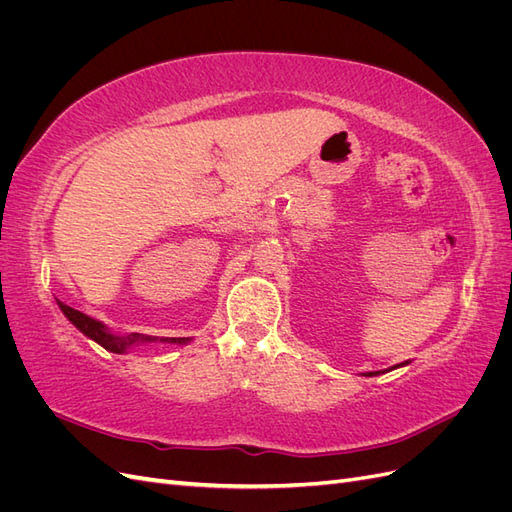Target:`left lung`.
Returning a JSON list of instances; mask_svg holds the SVG:
<instances>
[{
  "label": "left lung",
  "instance_id": "obj_1",
  "mask_svg": "<svg viewBox=\"0 0 512 512\" xmlns=\"http://www.w3.org/2000/svg\"><path fill=\"white\" fill-rule=\"evenodd\" d=\"M401 365H408V361L406 363H399L397 367H401ZM378 374H382V371H369V374H365V376H378Z\"/></svg>",
  "mask_w": 512,
  "mask_h": 512
}]
</instances>
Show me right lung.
<instances>
[{"label": "right lung", "instance_id": "add662e5", "mask_svg": "<svg viewBox=\"0 0 512 512\" xmlns=\"http://www.w3.org/2000/svg\"><path fill=\"white\" fill-rule=\"evenodd\" d=\"M59 307H61V312L66 314V318L74 324L76 329H79L81 333H85L89 339H94V342H98L108 352L121 354V352H126V348H130L132 344L156 342V337L141 335V333H132V335H123V337L121 335H113L111 331L104 327L102 322L85 316L83 312H79V309H74V307H70L66 303H61V301H59ZM164 342H179V344H183V342H188V337H170V339L166 337Z\"/></svg>", "mask_w": 512, "mask_h": 512}]
</instances>
